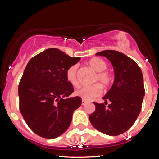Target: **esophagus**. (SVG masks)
<instances>
[{"label":"esophagus","instance_id":"1","mask_svg":"<svg viewBox=\"0 0 159 159\" xmlns=\"http://www.w3.org/2000/svg\"><path fill=\"white\" fill-rule=\"evenodd\" d=\"M87 103H88V102H87V101H85V100H84V99H83V100H82V105H83V106H84V105L87 104Z\"/></svg>","mask_w":159,"mask_h":159}]
</instances>
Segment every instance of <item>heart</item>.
<instances>
[{
	"mask_svg": "<svg viewBox=\"0 0 159 159\" xmlns=\"http://www.w3.org/2000/svg\"><path fill=\"white\" fill-rule=\"evenodd\" d=\"M88 64L92 67V69L97 72L96 76L95 77L94 80L98 81L103 87L108 86L111 82V76L109 73L105 71L107 64L104 60L98 57H95V58L91 59ZM77 70H78V66L72 65L66 71L67 80L73 86L78 85ZM102 92V87L99 84H95L91 86H84L79 88L75 91V95L80 97L84 100L91 101L96 97L99 96Z\"/></svg>",
	"mask_w": 159,
	"mask_h": 159,
	"instance_id": "b5f03b06",
	"label": "heart"
}]
</instances>
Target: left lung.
Segmentation results:
<instances>
[{
	"label": "left lung",
	"instance_id": "8db88e82",
	"mask_svg": "<svg viewBox=\"0 0 159 159\" xmlns=\"http://www.w3.org/2000/svg\"><path fill=\"white\" fill-rule=\"evenodd\" d=\"M110 60L115 71L113 85L103 96L104 103H97L89 120L96 130L107 135L121 134L132 127L141 111L145 89L140 67L122 52L105 50L96 53ZM110 104L106 106L107 101Z\"/></svg>",
	"mask_w": 159,
	"mask_h": 159
}]
</instances>
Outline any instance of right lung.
Returning <instances> with one entry per match:
<instances>
[{
  "label": "right lung",
  "mask_w": 159,
  "mask_h": 159,
  "mask_svg": "<svg viewBox=\"0 0 159 159\" xmlns=\"http://www.w3.org/2000/svg\"><path fill=\"white\" fill-rule=\"evenodd\" d=\"M80 60L57 48H48L28 63L18 88L20 111L32 131L40 137L55 139L71 124L80 97H70L73 87L66 71Z\"/></svg>",
  "instance_id": "add662e5"
}]
</instances>
